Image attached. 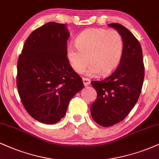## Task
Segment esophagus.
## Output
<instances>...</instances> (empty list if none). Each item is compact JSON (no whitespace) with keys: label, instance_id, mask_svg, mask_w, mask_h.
I'll use <instances>...</instances> for the list:
<instances>
[{"label":"esophagus","instance_id":"34e87169","mask_svg":"<svg viewBox=\"0 0 159 159\" xmlns=\"http://www.w3.org/2000/svg\"><path fill=\"white\" fill-rule=\"evenodd\" d=\"M83 81L84 85H85V86L89 85L90 83H91V80H90V79H89V78H86V77L83 78Z\"/></svg>","mask_w":159,"mask_h":159}]
</instances>
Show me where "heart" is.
<instances>
[{
  "mask_svg": "<svg viewBox=\"0 0 159 159\" xmlns=\"http://www.w3.org/2000/svg\"><path fill=\"white\" fill-rule=\"evenodd\" d=\"M76 45L67 48L68 61L77 73H83L91 62L88 70L89 75L99 72L102 75L113 73L120 63L124 50V40L120 33L106 29L84 31L76 38Z\"/></svg>",
  "mask_w": 159,
  "mask_h": 159,
  "instance_id": "1",
  "label": "heart"
}]
</instances>
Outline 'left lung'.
<instances>
[{
	"mask_svg": "<svg viewBox=\"0 0 159 159\" xmlns=\"http://www.w3.org/2000/svg\"><path fill=\"white\" fill-rule=\"evenodd\" d=\"M124 40L122 57L118 68L107 78L91 81L97 98L91 107L97 124L109 127L120 122L134 108L142 89L144 77L142 49L139 40L124 25L110 23Z\"/></svg>",
	"mask_w": 159,
	"mask_h": 159,
	"instance_id": "left-lung-1",
	"label": "left lung"
}]
</instances>
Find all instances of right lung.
Instances as JSON below:
<instances>
[{
  "mask_svg": "<svg viewBox=\"0 0 159 159\" xmlns=\"http://www.w3.org/2000/svg\"><path fill=\"white\" fill-rule=\"evenodd\" d=\"M66 24L47 23L31 33L17 61V88L31 116L47 125L63 118L71 98L84 88L67 57Z\"/></svg>",
  "mask_w": 159,
  "mask_h": 159,
  "instance_id": "1",
  "label": "right lung"
}]
</instances>
